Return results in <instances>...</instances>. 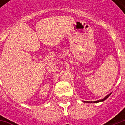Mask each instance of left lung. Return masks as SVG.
<instances>
[{
  "mask_svg": "<svg viewBox=\"0 0 125 125\" xmlns=\"http://www.w3.org/2000/svg\"><path fill=\"white\" fill-rule=\"evenodd\" d=\"M110 94H111V93L110 94H109L108 95H107L106 96H105L104 98H102V99L101 100H97V101H94V102H90V101H86V102H88V103H90V102H93V103H97V102H103L104 100H105L106 99H107L109 97V96H110ZM85 102V101H84Z\"/></svg>",
  "mask_w": 125,
  "mask_h": 125,
  "instance_id": "obj_1",
  "label": "left lung"
}]
</instances>
